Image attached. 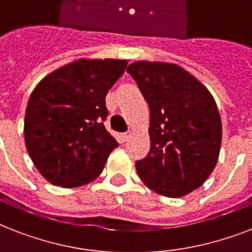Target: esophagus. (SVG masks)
Returning a JSON list of instances; mask_svg holds the SVG:
<instances>
[{"label":"esophagus","instance_id":"34e87169","mask_svg":"<svg viewBox=\"0 0 252 252\" xmlns=\"http://www.w3.org/2000/svg\"><path fill=\"white\" fill-rule=\"evenodd\" d=\"M129 136H130L129 133H123V134H122V140H123V142L128 141V138H129Z\"/></svg>","mask_w":252,"mask_h":252}]
</instances>
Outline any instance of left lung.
Here are the masks:
<instances>
[{
  "instance_id": "8db88e82",
  "label": "left lung",
  "mask_w": 252,
  "mask_h": 252,
  "mask_svg": "<svg viewBox=\"0 0 252 252\" xmlns=\"http://www.w3.org/2000/svg\"><path fill=\"white\" fill-rule=\"evenodd\" d=\"M149 104L150 150L136 161L140 179L167 197H182L208 179L219 159L222 126L208 89L168 63L126 68Z\"/></svg>"
}]
</instances>
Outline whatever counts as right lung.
<instances>
[{"mask_svg":"<svg viewBox=\"0 0 252 252\" xmlns=\"http://www.w3.org/2000/svg\"><path fill=\"white\" fill-rule=\"evenodd\" d=\"M126 60H77L43 78L30 96L25 142L41 175L55 186L80 187L104 168L119 144L104 128L107 93Z\"/></svg>","mask_w":252,"mask_h":252,"instance_id":"1","label":"right lung"}]
</instances>
